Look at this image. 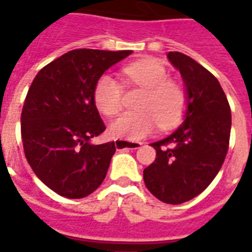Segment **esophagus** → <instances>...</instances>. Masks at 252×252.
<instances>
[{
  "label": "esophagus",
  "instance_id": "34e87169",
  "mask_svg": "<svg viewBox=\"0 0 252 252\" xmlns=\"http://www.w3.org/2000/svg\"><path fill=\"white\" fill-rule=\"evenodd\" d=\"M143 143L140 142H126V140H117L115 142V146L117 150H126V148H129V150H137V148L142 147Z\"/></svg>",
  "mask_w": 252,
  "mask_h": 252
}]
</instances>
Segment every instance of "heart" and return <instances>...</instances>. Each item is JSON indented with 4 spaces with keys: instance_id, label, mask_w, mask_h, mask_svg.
Listing matches in <instances>:
<instances>
[{
    "instance_id": "obj_1",
    "label": "heart",
    "mask_w": 252,
    "mask_h": 252,
    "mask_svg": "<svg viewBox=\"0 0 252 252\" xmlns=\"http://www.w3.org/2000/svg\"><path fill=\"white\" fill-rule=\"evenodd\" d=\"M126 81L146 89L137 112H126L110 124V133L119 139L139 140L154 131L178 126L185 115L186 94L178 83L169 81L167 68L155 59H142L123 68ZM124 90L121 83L109 74L95 82L94 104L105 116H116L123 108Z\"/></svg>"
}]
</instances>
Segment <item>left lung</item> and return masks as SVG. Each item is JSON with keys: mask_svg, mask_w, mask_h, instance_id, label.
Wrapping results in <instances>:
<instances>
[{"mask_svg": "<svg viewBox=\"0 0 252 252\" xmlns=\"http://www.w3.org/2000/svg\"><path fill=\"white\" fill-rule=\"evenodd\" d=\"M186 89L184 123L171 135L151 143L157 158L143 171L147 189L166 204H182L215 180L227 155L231 108L216 77L181 54L169 52Z\"/></svg>", "mask_w": 252, "mask_h": 252, "instance_id": "1", "label": "left lung"}]
</instances>
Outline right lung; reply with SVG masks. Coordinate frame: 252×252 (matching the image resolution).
<instances>
[{"instance_id":"add662e5","label":"right lung","mask_w":252,"mask_h":252,"mask_svg":"<svg viewBox=\"0 0 252 252\" xmlns=\"http://www.w3.org/2000/svg\"><path fill=\"white\" fill-rule=\"evenodd\" d=\"M131 54L72 50L43 67L31 85L21 112L25 158L37 178L59 195L83 198L105 180L116 146L90 143L105 131L94 86Z\"/></svg>"}]
</instances>
